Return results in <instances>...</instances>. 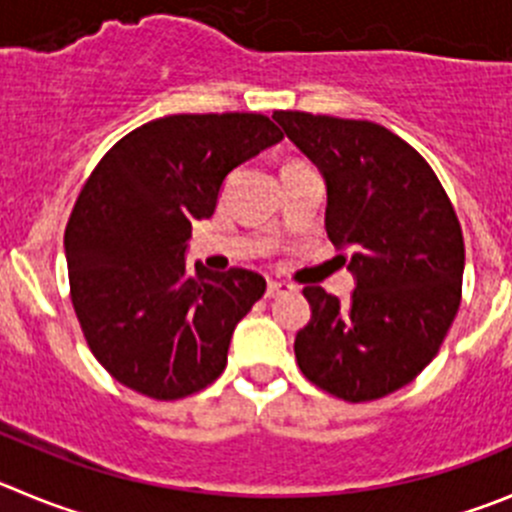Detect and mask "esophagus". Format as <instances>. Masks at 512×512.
Returning <instances> with one entry per match:
<instances>
[{
    "instance_id": "1",
    "label": "esophagus",
    "mask_w": 512,
    "mask_h": 512,
    "mask_svg": "<svg viewBox=\"0 0 512 512\" xmlns=\"http://www.w3.org/2000/svg\"><path fill=\"white\" fill-rule=\"evenodd\" d=\"M286 291H289V286L281 284V281H269V284H266V296H269V299H276V296L286 294Z\"/></svg>"
}]
</instances>
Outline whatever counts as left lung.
I'll use <instances>...</instances> for the list:
<instances>
[{"instance_id":"8db88e82","label":"left lung","mask_w":512,"mask_h":512,"mask_svg":"<svg viewBox=\"0 0 512 512\" xmlns=\"http://www.w3.org/2000/svg\"><path fill=\"white\" fill-rule=\"evenodd\" d=\"M326 180V233L347 248L349 304L304 286L309 324L296 364L344 402H372L435 359L462 299L465 241L440 178L410 143L369 120L276 110Z\"/></svg>"}]
</instances>
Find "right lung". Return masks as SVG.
Wrapping results in <instances>:
<instances>
[{"instance_id": "add662e5", "label": "right lung", "mask_w": 512, "mask_h": 512, "mask_svg": "<svg viewBox=\"0 0 512 512\" xmlns=\"http://www.w3.org/2000/svg\"><path fill=\"white\" fill-rule=\"evenodd\" d=\"M284 138L259 113L168 115L107 150L65 228L70 299L110 377L150 399L196 394L226 369L238 321L264 296L248 269H186L191 223L223 178Z\"/></svg>"}]
</instances>
